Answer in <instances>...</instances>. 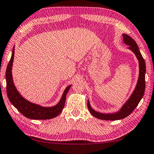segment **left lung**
Listing matches in <instances>:
<instances>
[{"label":"left lung","mask_w":154,"mask_h":154,"mask_svg":"<svg viewBox=\"0 0 154 154\" xmlns=\"http://www.w3.org/2000/svg\"><path fill=\"white\" fill-rule=\"evenodd\" d=\"M123 42L129 46L128 48L130 49L135 54L138 60L139 64V76L138 79L137 84L135 89H134L132 94H131L130 98L128 99L122 108L118 112L110 114H103L101 112H98L94 110L90 106L89 100L88 101V108L90 113L92 116L96 117L97 119H101V120L106 121H116L120 120L125 118L132 112L140 101L141 99L143 98L144 92L145 90V72H146V66L145 62L140 51L138 49V46L130 36L127 34H123Z\"/></svg>","instance_id":"left-lung-1"}]
</instances>
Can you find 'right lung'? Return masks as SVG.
<instances>
[{
	"label": "right lung",
	"instance_id": "add662e5",
	"mask_svg": "<svg viewBox=\"0 0 154 154\" xmlns=\"http://www.w3.org/2000/svg\"><path fill=\"white\" fill-rule=\"evenodd\" d=\"M14 57V46L12 51L11 59L7 65L6 70V82H7V93L9 100L11 104L20 112L22 114L30 119L35 120H46L55 118L59 115L62 109L64 108L66 97L71 85L68 86L65 89L62 98L57 105L52 107H43L40 105L35 104L24 99L17 90L14 84L12 77V65H13Z\"/></svg>",
	"mask_w": 154,
	"mask_h": 154
}]
</instances>
